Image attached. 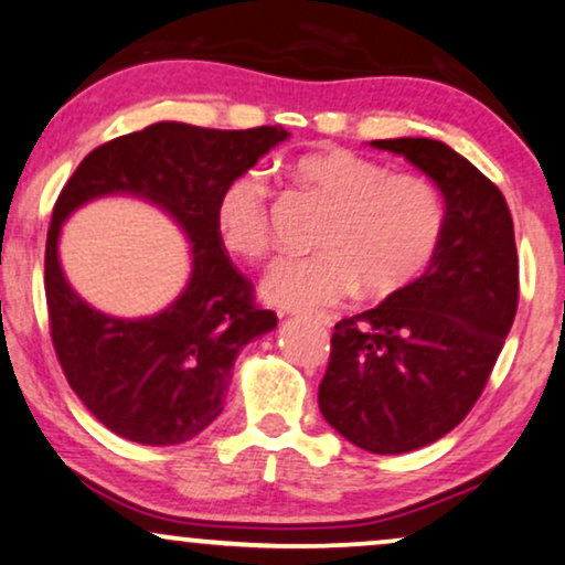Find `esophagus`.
Returning <instances> with one entry per match:
<instances>
[{"instance_id":"1","label":"esophagus","mask_w":565,"mask_h":565,"mask_svg":"<svg viewBox=\"0 0 565 565\" xmlns=\"http://www.w3.org/2000/svg\"><path fill=\"white\" fill-rule=\"evenodd\" d=\"M310 320H316L318 326H326V328H331L333 326V318L331 316H326V312H310V316H307Z\"/></svg>"}]
</instances>
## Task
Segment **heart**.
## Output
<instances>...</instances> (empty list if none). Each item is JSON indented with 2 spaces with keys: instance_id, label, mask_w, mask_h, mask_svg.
Wrapping results in <instances>:
<instances>
[{
  "instance_id": "obj_1",
  "label": "heart",
  "mask_w": 565,
  "mask_h": 565,
  "mask_svg": "<svg viewBox=\"0 0 565 565\" xmlns=\"http://www.w3.org/2000/svg\"><path fill=\"white\" fill-rule=\"evenodd\" d=\"M291 177L331 205L310 258L270 270L263 295L276 307L333 305L362 284L367 297L398 295L425 274L443 234V200L419 174L388 171L347 148H320L291 161ZM216 232L234 258L260 260L274 247L268 182L242 171L216 200Z\"/></svg>"
}]
</instances>
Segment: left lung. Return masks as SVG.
<instances>
[{"mask_svg":"<svg viewBox=\"0 0 565 565\" xmlns=\"http://www.w3.org/2000/svg\"><path fill=\"white\" fill-rule=\"evenodd\" d=\"M404 156L446 200L440 245L417 281L335 323L318 404L370 454L430 446L467 417L519 305V258L503 192L430 138L373 140Z\"/></svg>","mask_w":565,"mask_h":565,"instance_id":"left-lung-1","label":"left lung"}]
</instances>
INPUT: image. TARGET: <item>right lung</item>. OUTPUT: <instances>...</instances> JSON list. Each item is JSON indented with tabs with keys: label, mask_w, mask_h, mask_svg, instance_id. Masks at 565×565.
I'll use <instances>...</instances> for the list:
<instances>
[{
	"label": "right lung",
	"mask_w": 565,
	"mask_h": 565,
	"mask_svg": "<svg viewBox=\"0 0 565 565\" xmlns=\"http://www.w3.org/2000/svg\"><path fill=\"white\" fill-rule=\"evenodd\" d=\"M287 138L278 125L209 130L156 122L90 151L56 198L44 266L54 352L85 409L119 438L142 446L195 438L224 409L239 349L276 328V312L255 305L253 284L224 253L213 213L221 190ZM109 194L156 204L191 242L189 284L156 317H106L61 270V224Z\"/></svg>",
	"instance_id": "obj_1"
}]
</instances>
